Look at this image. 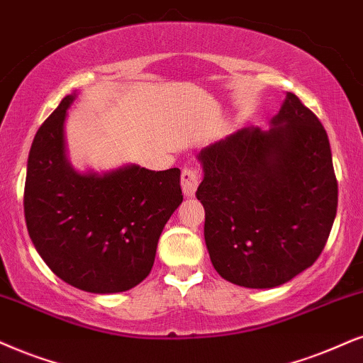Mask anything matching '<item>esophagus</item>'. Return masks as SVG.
Instances as JSON below:
<instances>
[{"label": "esophagus", "instance_id": "34e87169", "mask_svg": "<svg viewBox=\"0 0 363 363\" xmlns=\"http://www.w3.org/2000/svg\"><path fill=\"white\" fill-rule=\"evenodd\" d=\"M201 181V172L199 169L196 167H184L181 176V186H182V192H184L186 197H192L196 194L197 186H199Z\"/></svg>", "mask_w": 363, "mask_h": 363}]
</instances>
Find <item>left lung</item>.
Here are the masks:
<instances>
[{"mask_svg": "<svg viewBox=\"0 0 363 363\" xmlns=\"http://www.w3.org/2000/svg\"><path fill=\"white\" fill-rule=\"evenodd\" d=\"M272 127H245L197 154L204 240L214 269L245 288H274L318 258L337 216L328 135L286 91Z\"/></svg>", "mask_w": 363, "mask_h": 363, "instance_id": "left-lung-1", "label": "left lung"}]
</instances>
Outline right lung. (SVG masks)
<instances>
[{"label": "right lung", "mask_w": 363, "mask_h": 363, "mask_svg": "<svg viewBox=\"0 0 363 363\" xmlns=\"http://www.w3.org/2000/svg\"><path fill=\"white\" fill-rule=\"evenodd\" d=\"M67 95L36 132L25 182L30 238L48 268L89 293L127 291L152 269L164 226L182 203L181 171L128 164L79 172L67 155Z\"/></svg>", "instance_id": "right-lung-1"}]
</instances>
